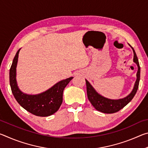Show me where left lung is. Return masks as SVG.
I'll list each match as a JSON object with an SVG mask.
<instances>
[{
	"instance_id": "1",
	"label": "left lung",
	"mask_w": 148,
	"mask_h": 148,
	"mask_svg": "<svg viewBox=\"0 0 148 148\" xmlns=\"http://www.w3.org/2000/svg\"><path fill=\"white\" fill-rule=\"evenodd\" d=\"M129 46L131 47V45H129ZM131 47L134 53L133 61L137 64L138 72L136 74V80L134 84V88L132 89L131 93L129 95H127L126 97L117 100L106 98V97L99 94L96 91V90L93 88V87L91 86V84L87 79H86L87 97H88L89 101L91 102V104L98 111L105 114H113L115 113V112H118L120 110L122 109L123 108H124L126 106L129 102H131V100L134 97L135 94H136L140 82V67L136 54L135 53L133 47Z\"/></svg>"
}]
</instances>
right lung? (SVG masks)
<instances>
[{
	"label": "right lung",
	"mask_w": 148,
	"mask_h": 148,
	"mask_svg": "<svg viewBox=\"0 0 148 148\" xmlns=\"http://www.w3.org/2000/svg\"><path fill=\"white\" fill-rule=\"evenodd\" d=\"M20 49L15 56L10 69V84L12 93L20 106L30 113L40 117L51 116L56 113L61 106L64 89L73 77L61 80L42 93L38 95L24 93L19 89L16 81V66Z\"/></svg>",
	"instance_id": "add662e5"
}]
</instances>
